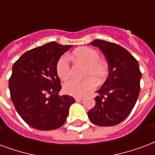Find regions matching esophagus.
Segmentation results:
<instances>
[{
	"label": "esophagus",
	"instance_id": "obj_1",
	"mask_svg": "<svg viewBox=\"0 0 155 155\" xmlns=\"http://www.w3.org/2000/svg\"><path fill=\"white\" fill-rule=\"evenodd\" d=\"M74 99H75L76 102H80V101H81L83 99V98H82V97H76V98H74Z\"/></svg>",
	"mask_w": 155,
	"mask_h": 155
}]
</instances>
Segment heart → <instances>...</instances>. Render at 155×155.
Masks as SVG:
<instances>
[{
	"mask_svg": "<svg viewBox=\"0 0 155 155\" xmlns=\"http://www.w3.org/2000/svg\"><path fill=\"white\" fill-rule=\"evenodd\" d=\"M72 56L77 61L87 64L85 76L87 79L79 81L75 79L70 80L64 84L63 90L69 95L74 97H82L87 94L89 91L94 89L97 84L95 78L98 81H104L107 74V66L104 61L99 60V53L94 49L90 48H79L75 49ZM56 71L58 77L65 81L70 75V63L67 56H62L57 61Z\"/></svg>",
	"mask_w": 155,
	"mask_h": 155,
	"instance_id": "1",
	"label": "heart"
}]
</instances>
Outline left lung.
Returning a JSON list of instances; mask_svg holds the SVG:
<instances>
[{"label": "left lung", "mask_w": 155, "mask_h": 155, "mask_svg": "<svg viewBox=\"0 0 155 155\" xmlns=\"http://www.w3.org/2000/svg\"><path fill=\"white\" fill-rule=\"evenodd\" d=\"M90 44L98 47L106 57L108 76L97 91L99 95L88 117L97 126H115L129 116L138 98L141 79L139 63L118 44L99 39Z\"/></svg>", "instance_id": "obj_1"}]
</instances>
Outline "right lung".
Segmentation results:
<instances>
[{
  "instance_id": "right-lung-1",
  "label": "right lung",
  "mask_w": 155,
  "mask_h": 155,
  "mask_svg": "<svg viewBox=\"0 0 155 155\" xmlns=\"http://www.w3.org/2000/svg\"><path fill=\"white\" fill-rule=\"evenodd\" d=\"M71 45L46 43L25 53L14 63L9 80L10 98L21 118L31 127L51 130L62 127L74 99L60 96L57 61Z\"/></svg>"
}]
</instances>
